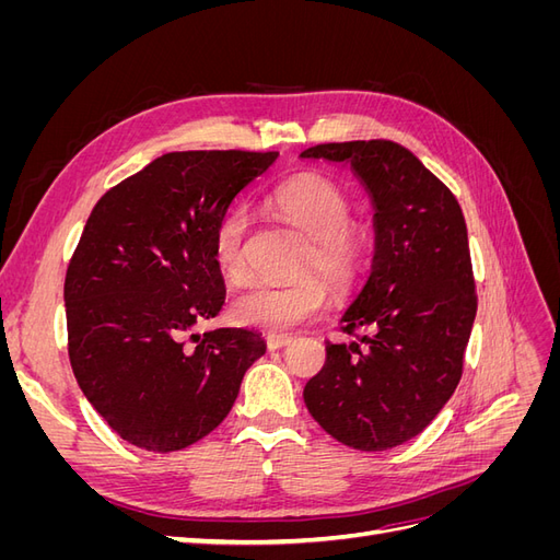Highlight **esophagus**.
Wrapping results in <instances>:
<instances>
[{"instance_id":"34e87169","label":"esophagus","mask_w":560,"mask_h":560,"mask_svg":"<svg viewBox=\"0 0 560 560\" xmlns=\"http://www.w3.org/2000/svg\"><path fill=\"white\" fill-rule=\"evenodd\" d=\"M292 341H294V338L287 336V334H268V336H266L268 350H280V348H284V346H290Z\"/></svg>"}]
</instances>
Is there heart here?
I'll return each instance as SVG.
<instances>
[{
	"instance_id": "obj_1",
	"label": "heart",
	"mask_w": 560,
	"mask_h": 560,
	"mask_svg": "<svg viewBox=\"0 0 560 560\" xmlns=\"http://www.w3.org/2000/svg\"><path fill=\"white\" fill-rule=\"evenodd\" d=\"M287 222L306 238L301 273L317 270L336 292H348L364 273L369 261V233L350 224V200L341 186L319 175H296L282 182L268 198ZM252 217L245 208H231L219 219L212 233V257L229 282L247 280V238ZM329 306L325 282L315 276L287 284L259 282L231 303V317L243 327L264 331H292L313 322Z\"/></svg>"
}]
</instances>
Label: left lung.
I'll return each mask as SVG.
<instances>
[{"label":"left lung","mask_w":560,"mask_h":560,"mask_svg":"<svg viewBox=\"0 0 560 560\" xmlns=\"http://www.w3.org/2000/svg\"><path fill=\"white\" fill-rule=\"evenodd\" d=\"M301 159L348 163L376 210L371 273L341 317L358 341H327V362L303 399L336 442L401 446L430 425L463 376L477 315L463 210L397 142L317 144Z\"/></svg>","instance_id":"obj_1"}]
</instances>
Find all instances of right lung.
I'll use <instances>...</instances> for the list:
<instances>
[{
  "mask_svg": "<svg viewBox=\"0 0 560 560\" xmlns=\"http://www.w3.org/2000/svg\"><path fill=\"white\" fill-rule=\"evenodd\" d=\"M276 159L173 151L93 208L65 276L67 346L81 393L128 444L171 453L208 436L266 352L257 331L194 327L226 299L214 226Z\"/></svg>",
  "mask_w": 560,
  "mask_h": 560,
  "instance_id": "right-lung-1",
  "label": "right lung"
}]
</instances>
